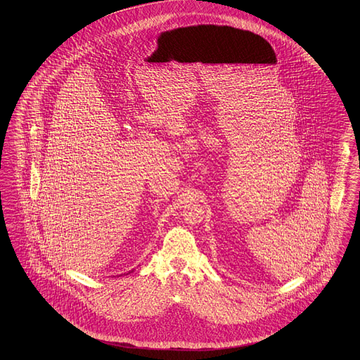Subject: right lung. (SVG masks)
I'll return each mask as SVG.
<instances>
[{
	"label": "right lung",
	"mask_w": 360,
	"mask_h": 360,
	"mask_svg": "<svg viewBox=\"0 0 360 360\" xmlns=\"http://www.w3.org/2000/svg\"><path fill=\"white\" fill-rule=\"evenodd\" d=\"M133 272V269L131 271H129L128 273H124V276H127V274H131V273ZM120 276H122V274H120ZM120 276H117V277H120Z\"/></svg>",
	"instance_id": "right-lung-1"
}]
</instances>
